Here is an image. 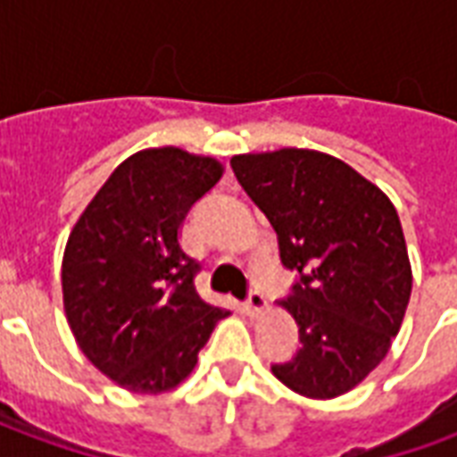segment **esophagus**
Here are the masks:
<instances>
[{
  "label": "esophagus",
  "instance_id": "obj_1",
  "mask_svg": "<svg viewBox=\"0 0 457 457\" xmlns=\"http://www.w3.org/2000/svg\"><path fill=\"white\" fill-rule=\"evenodd\" d=\"M245 308H247L249 316H259V313H264V311H267V296H264L262 291H252L247 298V303H245Z\"/></svg>",
  "mask_w": 457,
  "mask_h": 457
}]
</instances>
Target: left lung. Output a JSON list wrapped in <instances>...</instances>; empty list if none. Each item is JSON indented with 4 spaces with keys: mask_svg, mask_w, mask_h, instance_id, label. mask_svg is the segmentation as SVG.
Listing matches in <instances>:
<instances>
[{
    "mask_svg": "<svg viewBox=\"0 0 457 457\" xmlns=\"http://www.w3.org/2000/svg\"><path fill=\"white\" fill-rule=\"evenodd\" d=\"M235 176L278 235L284 267L301 278L278 303L301 350L271 372L308 399L353 392L402 330L411 262L392 200L345 161L313 149L232 156Z\"/></svg>",
    "mask_w": 457,
    "mask_h": 457,
    "instance_id": "obj_1",
    "label": "left lung"
}]
</instances>
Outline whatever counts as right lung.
I'll return each mask as SVG.
<instances>
[{"label":"right lung","instance_id":"add662e5","mask_svg":"<svg viewBox=\"0 0 457 457\" xmlns=\"http://www.w3.org/2000/svg\"><path fill=\"white\" fill-rule=\"evenodd\" d=\"M225 173L212 156L179 146L124 159L71 229L63 308L78 347L131 394H163L188 377L228 308L203 301L198 262L180 228Z\"/></svg>","mask_w":457,"mask_h":457}]
</instances>
